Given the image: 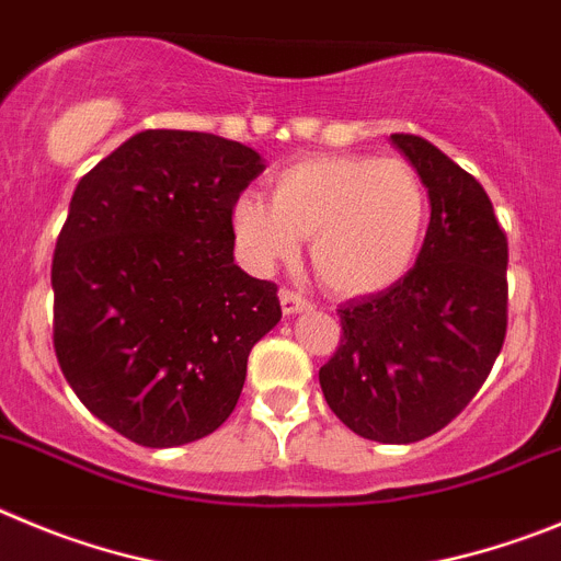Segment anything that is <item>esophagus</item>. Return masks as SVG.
<instances>
[{
    "label": "esophagus",
    "instance_id": "34e87169",
    "mask_svg": "<svg viewBox=\"0 0 561 561\" xmlns=\"http://www.w3.org/2000/svg\"><path fill=\"white\" fill-rule=\"evenodd\" d=\"M279 301H282V312H285V316H296V312H305L312 307L310 301H307L305 296L296 290H282Z\"/></svg>",
    "mask_w": 561,
    "mask_h": 561
}]
</instances>
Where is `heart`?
<instances>
[{
    "instance_id": "1",
    "label": "heart",
    "mask_w": 561,
    "mask_h": 561,
    "mask_svg": "<svg viewBox=\"0 0 561 561\" xmlns=\"http://www.w3.org/2000/svg\"><path fill=\"white\" fill-rule=\"evenodd\" d=\"M268 190L271 201L240 195L231 206L237 249L254 268L290 262L310 237L312 271L337 296L380 293L411 271L427 193L408 161L310 156L276 170Z\"/></svg>"
}]
</instances>
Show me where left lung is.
<instances>
[{
  "label": "left lung",
  "instance_id": "1",
  "mask_svg": "<svg viewBox=\"0 0 561 561\" xmlns=\"http://www.w3.org/2000/svg\"><path fill=\"white\" fill-rule=\"evenodd\" d=\"M431 198L416 265L337 310L341 346L321 366L327 405L357 436L411 444L467 408L501 355L508 243L492 201L436 145L391 134Z\"/></svg>",
  "mask_w": 561,
  "mask_h": 561
}]
</instances>
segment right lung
Returning <instances> with one entry per match:
<instances>
[{
  "mask_svg": "<svg viewBox=\"0 0 561 561\" xmlns=\"http://www.w3.org/2000/svg\"><path fill=\"white\" fill-rule=\"evenodd\" d=\"M260 153L142 130L80 179L53 256V343L89 411L142 447H179L234 411L249 352L282 318L234 265L231 206Z\"/></svg>",
  "mask_w": 561,
  "mask_h": 561,
  "instance_id": "add662e5",
  "label": "right lung"
}]
</instances>
